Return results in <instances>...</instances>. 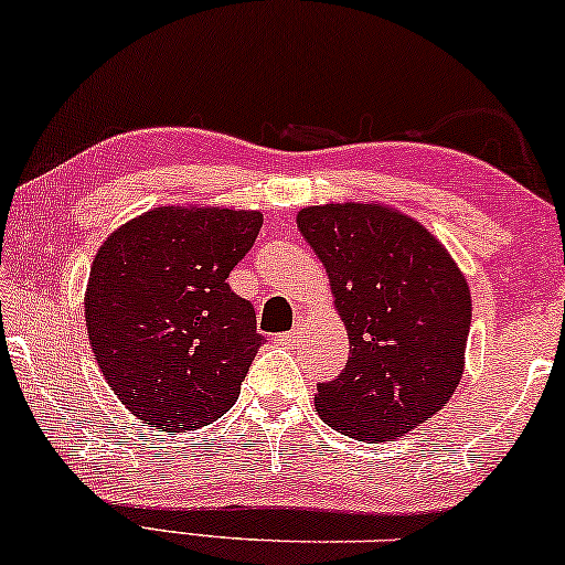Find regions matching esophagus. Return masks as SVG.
I'll return each mask as SVG.
<instances>
[{
	"label": "esophagus",
	"instance_id": "34e87169",
	"mask_svg": "<svg viewBox=\"0 0 565 565\" xmlns=\"http://www.w3.org/2000/svg\"><path fill=\"white\" fill-rule=\"evenodd\" d=\"M300 333H302V318L295 320V328H292V331L277 335V343H280V345H295V343H298Z\"/></svg>",
	"mask_w": 565,
	"mask_h": 565
}]
</instances>
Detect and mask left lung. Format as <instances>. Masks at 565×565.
<instances>
[{
	"mask_svg": "<svg viewBox=\"0 0 565 565\" xmlns=\"http://www.w3.org/2000/svg\"><path fill=\"white\" fill-rule=\"evenodd\" d=\"M349 331V363L318 384L328 427L388 441L431 419L465 371L472 300L437 237L392 206L323 204L298 212Z\"/></svg>",
	"mask_w": 565,
	"mask_h": 565,
	"instance_id": "left-lung-1",
	"label": "left lung"
}]
</instances>
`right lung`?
<instances>
[{"label": "right lung", "mask_w": 565, "mask_h": 565, "mask_svg": "<svg viewBox=\"0 0 565 565\" xmlns=\"http://www.w3.org/2000/svg\"><path fill=\"white\" fill-rule=\"evenodd\" d=\"M259 227V212L156 206L100 245L85 326L113 394L141 422L194 431L237 402L265 338L227 277Z\"/></svg>", "instance_id": "obj_1"}]
</instances>
